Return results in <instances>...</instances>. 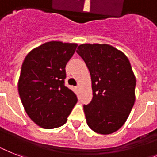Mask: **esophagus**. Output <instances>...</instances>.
<instances>
[{
  "mask_svg": "<svg viewBox=\"0 0 157 157\" xmlns=\"http://www.w3.org/2000/svg\"><path fill=\"white\" fill-rule=\"evenodd\" d=\"M76 88L77 89V90H79V88H80V86H76Z\"/></svg>",
  "mask_w": 157,
  "mask_h": 157,
  "instance_id": "obj_1",
  "label": "esophagus"
}]
</instances>
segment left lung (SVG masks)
Listing matches in <instances>:
<instances>
[{
    "instance_id": "left-lung-1",
    "label": "left lung",
    "mask_w": 157,
    "mask_h": 157,
    "mask_svg": "<svg viewBox=\"0 0 157 157\" xmlns=\"http://www.w3.org/2000/svg\"><path fill=\"white\" fill-rule=\"evenodd\" d=\"M76 53L88 67L93 98L84 105L89 127L110 134L124 124L135 101L136 79L126 55L107 44H82Z\"/></svg>"
}]
</instances>
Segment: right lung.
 Segmentation results:
<instances>
[{"instance_id": "add662e5", "label": "right lung", "mask_w": 157, "mask_h": 157, "mask_svg": "<svg viewBox=\"0 0 157 157\" xmlns=\"http://www.w3.org/2000/svg\"><path fill=\"white\" fill-rule=\"evenodd\" d=\"M77 44L50 41L28 53L21 67L18 89L31 120L44 129L62 126L77 97L65 86L66 65Z\"/></svg>"}]
</instances>
